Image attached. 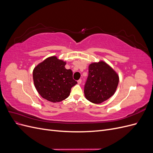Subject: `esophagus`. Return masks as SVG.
<instances>
[{"label":"esophagus","instance_id":"esophagus-1","mask_svg":"<svg viewBox=\"0 0 153 153\" xmlns=\"http://www.w3.org/2000/svg\"><path fill=\"white\" fill-rule=\"evenodd\" d=\"M77 82H78V84H80L81 83H82V80H81V79H79Z\"/></svg>","mask_w":153,"mask_h":153}]
</instances>
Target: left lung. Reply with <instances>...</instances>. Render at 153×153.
<instances>
[{"instance_id": "8db88e82", "label": "left lung", "mask_w": 153, "mask_h": 153, "mask_svg": "<svg viewBox=\"0 0 153 153\" xmlns=\"http://www.w3.org/2000/svg\"><path fill=\"white\" fill-rule=\"evenodd\" d=\"M118 83L119 76L107 64L92 63L84 85L85 98L93 103H101L115 93Z\"/></svg>"}]
</instances>
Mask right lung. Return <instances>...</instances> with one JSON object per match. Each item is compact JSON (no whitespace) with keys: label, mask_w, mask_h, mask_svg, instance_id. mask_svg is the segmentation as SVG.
I'll return each instance as SVG.
<instances>
[{"label":"right lung","mask_w":153,"mask_h":153,"mask_svg":"<svg viewBox=\"0 0 153 153\" xmlns=\"http://www.w3.org/2000/svg\"><path fill=\"white\" fill-rule=\"evenodd\" d=\"M66 62L53 56L45 59L33 71V80L39 94L51 102L65 100L71 88L77 84L71 69L65 68Z\"/></svg>","instance_id":"1"}]
</instances>
